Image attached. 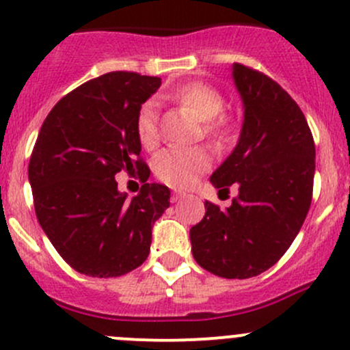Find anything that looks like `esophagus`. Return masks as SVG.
<instances>
[{"instance_id": "obj_1", "label": "esophagus", "mask_w": 350, "mask_h": 350, "mask_svg": "<svg viewBox=\"0 0 350 350\" xmlns=\"http://www.w3.org/2000/svg\"><path fill=\"white\" fill-rule=\"evenodd\" d=\"M185 196H186V193L178 191V189H176V191H172V201H178V200H181V198H185Z\"/></svg>"}]
</instances>
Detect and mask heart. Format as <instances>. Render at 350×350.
Listing matches in <instances>:
<instances>
[{
    "label": "heart",
    "instance_id": "heart-1",
    "mask_svg": "<svg viewBox=\"0 0 350 350\" xmlns=\"http://www.w3.org/2000/svg\"><path fill=\"white\" fill-rule=\"evenodd\" d=\"M172 98L186 107L200 122L204 123V135L213 146L228 142L232 132L230 120L224 116V94L206 83H188L176 88ZM137 139L146 149L159 144V113L154 101H146L135 118ZM210 155L203 149H165L157 155L154 171L162 183L174 188H188L210 167Z\"/></svg>",
    "mask_w": 350,
    "mask_h": 350
}]
</instances>
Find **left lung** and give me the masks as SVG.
Segmentation results:
<instances>
[{"mask_svg":"<svg viewBox=\"0 0 350 350\" xmlns=\"http://www.w3.org/2000/svg\"><path fill=\"white\" fill-rule=\"evenodd\" d=\"M232 76L243 103L241 137L210 181L218 191L235 185L239 196L227 210L206 201L189 239L203 269L247 280L274 266L305 221L315 142L303 111L276 81L237 62Z\"/></svg>","mask_w":350,"mask_h":350,"instance_id":"8db88e82","label":"left lung"}]
</instances>
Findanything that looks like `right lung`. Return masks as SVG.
I'll return each mask as SVG.
<instances>
[{"instance_id":"1","label":"right lung","mask_w":350,"mask_h":350,"mask_svg":"<svg viewBox=\"0 0 350 350\" xmlns=\"http://www.w3.org/2000/svg\"><path fill=\"white\" fill-rule=\"evenodd\" d=\"M161 77L115 72L66 94L38 132L28 181L45 235L77 273L116 278L147 259L154 221L169 208L167 186L146 183L135 118ZM120 170L141 174L132 200L118 191Z\"/></svg>"}]
</instances>
